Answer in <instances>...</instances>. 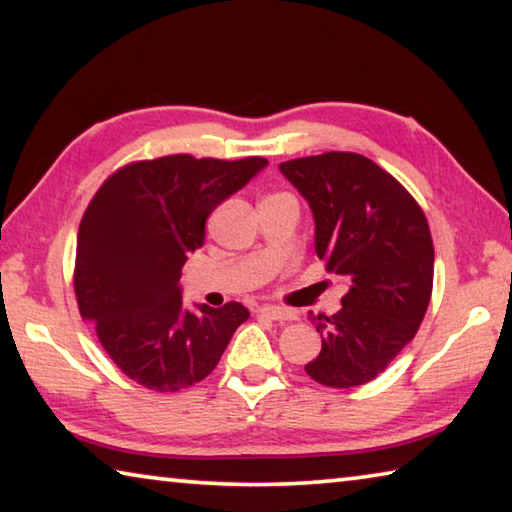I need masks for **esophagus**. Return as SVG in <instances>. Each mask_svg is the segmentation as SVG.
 Masks as SVG:
<instances>
[{
  "mask_svg": "<svg viewBox=\"0 0 512 512\" xmlns=\"http://www.w3.org/2000/svg\"><path fill=\"white\" fill-rule=\"evenodd\" d=\"M259 316H264V318H268V320H280V323H287V320H293V318H296V316L291 314L289 309L273 307V305L259 307Z\"/></svg>",
  "mask_w": 512,
  "mask_h": 512,
  "instance_id": "1",
  "label": "esophagus"
}]
</instances>
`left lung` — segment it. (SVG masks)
I'll use <instances>...</instances> for the list:
<instances>
[{"label":"left lung","mask_w":512,"mask_h":512,"mask_svg":"<svg viewBox=\"0 0 512 512\" xmlns=\"http://www.w3.org/2000/svg\"><path fill=\"white\" fill-rule=\"evenodd\" d=\"M280 171L311 205L316 255L350 282L334 316L309 311L323 350L307 375L329 388L368 384L413 341L427 314V216L400 180L359 153L309 155L282 162Z\"/></svg>","instance_id":"left-lung-1"}]
</instances>
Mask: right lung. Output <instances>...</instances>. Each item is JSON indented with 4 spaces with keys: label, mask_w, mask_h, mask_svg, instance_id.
I'll use <instances>...</instances> for the list:
<instances>
[{
    "label": "right lung",
    "mask_w": 512,
    "mask_h": 512,
    "mask_svg": "<svg viewBox=\"0 0 512 512\" xmlns=\"http://www.w3.org/2000/svg\"><path fill=\"white\" fill-rule=\"evenodd\" d=\"M266 164L164 155L124 164L92 196L76 239V302L135 384L155 393L198 384L248 320L241 302L187 311L178 282L203 246L207 216Z\"/></svg>",
    "instance_id": "obj_1"
}]
</instances>
